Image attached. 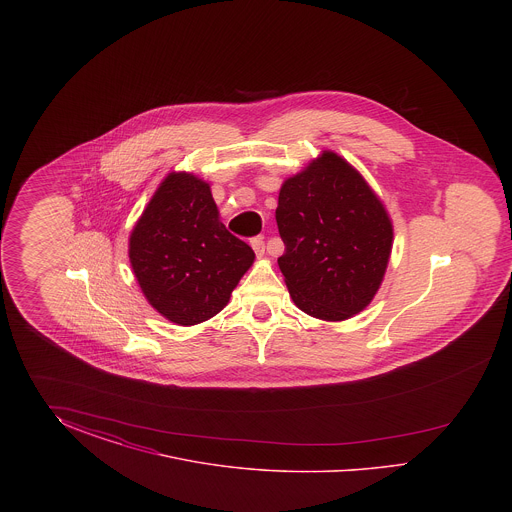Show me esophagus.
Listing matches in <instances>:
<instances>
[{
    "mask_svg": "<svg viewBox=\"0 0 512 512\" xmlns=\"http://www.w3.org/2000/svg\"><path fill=\"white\" fill-rule=\"evenodd\" d=\"M249 244L253 247V251L257 253V257L265 255V242H263V238H253Z\"/></svg>",
    "mask_w": 512,
    "mask_h": 512,
    "instance_id": "34e87169",
    "label": "esophagus"
}]
</instances>
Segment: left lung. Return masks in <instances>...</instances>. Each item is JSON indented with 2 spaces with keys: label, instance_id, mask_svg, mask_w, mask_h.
Listing matches in <instances>:
<instances>
[{
  "label": "left lung",
  "instance_id": "1",
  "mask_svg": "<svg viewBox=\"0 0 512 512\" xmlns=\"http://www.w3.org/2000/svg\"><path fill=\"white\" fill-rule=\"evenodd\" d=\"M276 222L286 245L278 267L293 303L328 322L365 311L390 263L393 224L363 174L324 149L284 180Z\"/></svg>",
  "mask_w": 512,
  "mask_h": 512
}]
</instances>
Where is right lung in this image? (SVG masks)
Here are the masks:
<instances>
[{"instance_id": "add662e5", "label": "right lung", "mask_w": 512, "mask_h": 512, "mask_svg": "<svg viewBox=\"0 0 512 512\" xmlns=\"http://www.w3.org/2000/svg\"><path fill=\"white\" fill-rule=\"evenodd\" d=\"M128 257L147 303L178 326L220 313L255 253L220 222L209 182L172 171L136 220Z\"/></svg>"}]
</instances>
